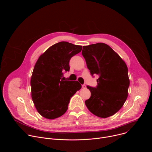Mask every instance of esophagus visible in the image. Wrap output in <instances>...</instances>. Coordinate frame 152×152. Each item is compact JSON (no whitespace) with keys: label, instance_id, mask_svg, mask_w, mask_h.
<instances>
[{"label":"esophagus","instance_id":"1","mask_svg":"<svg viewBox=\"0 0 152 152\" xmlns=\"http://www.w3.org/2000/svg\"><path fill=\"white\" fill-rule=\"evenodd\" d=\"M82 88H86V85H85V84H83V85H82Z\"/></svg>","mask_w":152,"mask_h":152}]
</instances>
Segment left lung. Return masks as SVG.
<instances>
[{
  "mask_svg": "<svg viewBox=\"0 0 152 152\" xmlns=\"http://www.w3.org/2000/svg\"><path fill=\"white\" fill-rule=\"evenodd\" d=\"M82 55L91 76L98 75L96 87L86 86L91 97L85 101L94 115L107 118L118 112L126 102L130 81L124 61L102 42L83 46Z\"/></svg>",
  "mask_w": 152,
  "mask_h": 152,
  "instance_id": "left-lung-1",
  "label": "left lung"
}]
</instances>
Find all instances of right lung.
<instances>
[{"instance_id":"1","label":"right lung","mask_w":152,"mask_h":152,"mask_svg":"<svg viewBox=\"0 0 152 152\" xmlns=\"http://www.w3.org/2000/svg\"><path fill=\"white\" fill-rule=\"evenodd\" d=\"M82 50V46L61 41L50 47L38 59L32 72L31 86L33 102L39 114L55 119L66 113L71 97L82 86L76 81L63 77L70 70L72 57Z\"/></svg>"}]
</instances>
